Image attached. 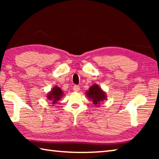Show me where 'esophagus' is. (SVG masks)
Masks as SVG:
<instances>
[{
	"mask_svg": "<svg viewBox=\"0 0 159 159\" xmlns=\"http://www.w3.org/2000/svg\"><path fill=\"white\" fill-rule=\"evenodd\" d=\"M73 90L74 92H79L80 90V87L79 85H74L73 87Z\"/></svg>",
	"mask_w": 159,
	"mask_h": 159,
	"instance_id": "obj_1",
	"label": "esophagus"
}]
</instances>
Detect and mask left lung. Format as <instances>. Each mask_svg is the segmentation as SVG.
<instances>
[{"label":"left lung","mask_w":159,"mask_h":159,"mask_svg":"<svg viewBox=\"0 0 159 159\" xmlns=\"http://www.w3.org/2000/svg\"><path fill=\"white\" fill-rule=\"evenodd\" d=\"M85 95L88 99L93 102L97 107L100 106L102 102L107 99V94L98 85L94 84L85 92Z\"/></svg>","instance_id":"left-lung-1"}]
</instances>
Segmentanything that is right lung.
Segmentation results:
<instances>
[{
	"mask_svg": "<svg viewBox=\"0 0 159 159\" xmlns=\"http://www.w3.org/2000/svg\"><path fill=\"white\" fill-rule=\"evenodd\" d=\"M63 95V90L60 87H57V85H55L51 89L50 92L47 93L46 98L48 100L50 101L52 105H55V104L57 103L59 100H60V99L62 98Z\"/></svg>",
	"mask_w": 159,
	"mask_h": 159,
	"instance_id": "obj_1",
	"label": "right lung"
}]
</instances>
